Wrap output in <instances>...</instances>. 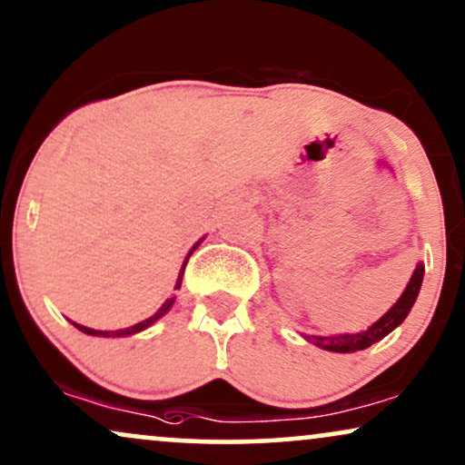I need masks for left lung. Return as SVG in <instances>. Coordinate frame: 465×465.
<instances>
[{
  "mask_svg": "<svg viewBox=\"0 0 465 465\" xmlns=\"http://www.w3.org/2000/svg\"><path fill=\"white\" fill-rule=\"evenodd\" d=\"M422 274H425V266L419 263L414 270L412 279H410L408 287H405V292L401 293V298H399L395 307H392L384 317H380V320L375 322L371 328H367L364 332L339 334V337H307V339L311 341V343H315L317 348H324L328 351H341V354H345V351L367 350L369 345L378 343V341L384 339L391 331H395V328L401 324L405 317H408L410 309L414 307L416 296H419V292H420Z\"/></svg>",
  "mask_w": 465,
  "mask_h": 465,
  "instance_id": "1",
  "label": "left lung"
}]
</instances>
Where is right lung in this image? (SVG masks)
<instances>
[{"instance_id":"add662e5","label":"right lung","mask_w":465,"mask_h":465,"mask_svg":"<svg viewBox=\"0 0 465 465\" xmlns=\"http://www.w3.org/2000/svg\"><path fill=\"white\" fill-rule=\"evenodd\" d=\"M195 246H197V244H195ZM195 246H193V251H195ZM193 251H191V252H193ZM191 252H189V257H191ZM189 257H186V262H189ZM186 262H184V266H182V272H180V276H178V283H175V290H180V283H182V274H184ZM173 301H175V298H167V301H164L163 307L158 309L154 315L148 317V320L139 322V324H134V326H131V328H122V331H94V328H85V326H81V324H74V322H73V324H74L76 328H79V331H84L85 334H94V337H126V334H134V332L143 331V328H148V326L154 324V322L158 320V317H163L164 313H167L169 309H172Z\"/></svg>"}]
</instances>
